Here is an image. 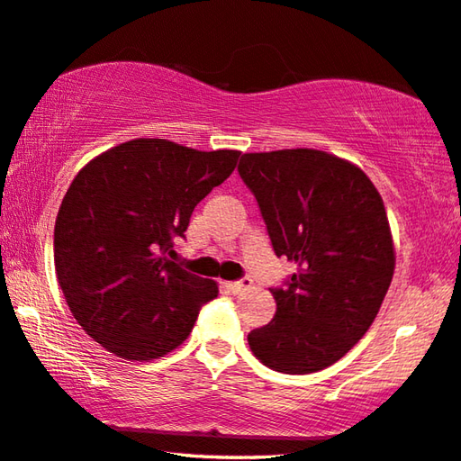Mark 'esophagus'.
<instances>
[{"instance_id": "obj_1", "label": "esophagus", "mask_w": 461, "mask_h": 461, "mask_svg": "<svg viewBox=\"0 0 461 461\" xmlns=\"http://www.w3.org/2000/svg\"><path fill=\"white\" fill-rule=\"evenodd\" d=\"M225 285H228V290L233 292V294H242L246 290H250L252 279L250 277H244V279H240V281H230V284H225Z\"/></svg>"}]
</instances>
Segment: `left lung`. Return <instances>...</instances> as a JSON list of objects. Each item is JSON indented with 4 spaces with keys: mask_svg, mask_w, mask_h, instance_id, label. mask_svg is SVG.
Instances as JSON below:
<instances>
[{
    "mask_svg": "<svg viewBox=\"0 0 461 461\" xmlns=\"http://www.w3.org/2000/svg\"><path fill=\"white\" fill-rule=\"evenodd\" d=\"M238 171L275 254L296 263L287 285L271 290L273 321L249 333V346L277 373H317L362 339L393 279L383 198L358 165L317 149L244 153Z\"/></svg>",
    "mask_w": 461,
    "mask_h": 461,
    "instance_id": "obj_1",
    "label": "left lung"
}]
</instances>
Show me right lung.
<instances>
[{
	"label": "right lung",
	"mask_w": 461,
	"mask_h": 461,
	"mask_svg": "<svg viewBox=\"0 0 461 461\" xmlns=\"http://www.w3.org/2000/svg\"><path fill=\"white\" fill-rule=\"evenodd\" d=\"M240 150H196L134 139L88 161L55 219V273L78 325L123 360L182 346L212 279L174 263V242L209 192L236 169Z\"/></svg>",
	"instance_id": "add662e5"
}]
</instances>
